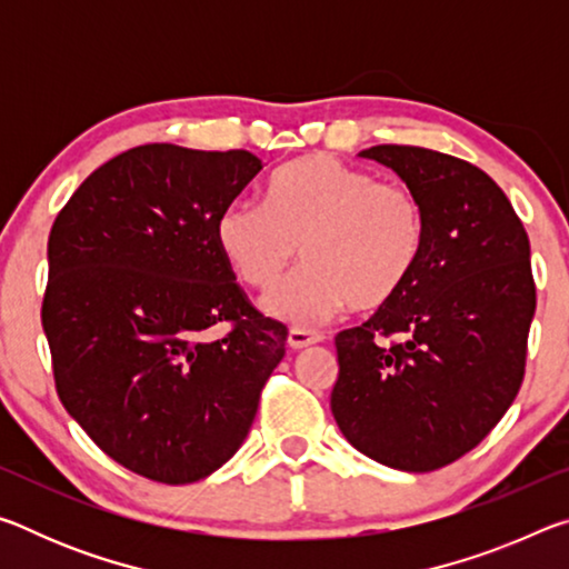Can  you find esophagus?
<instances>
[{
    "label": "esophagus",
    "instance_id": "1",
    "mask_svg": "<svg viewBox=\"0 0 569 569\" xmlns=\"http://www.w3.org/2000/svg\"><path fill=\"white\" fill-rule=\"evenodd\" d=\"M321 341V333H316V331H311V329H291L288 331V346H291V349H306V346H313V343H319Z\"/></svg>",
    "mask_w": 569,
    "mask_h": 569
}]
</instances>
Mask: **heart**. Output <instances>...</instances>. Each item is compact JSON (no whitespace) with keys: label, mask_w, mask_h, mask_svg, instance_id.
Instances as JSON below:
<instances>
[{"label":"heart","mask_w":569,"mask_h":569,"mask_svg":"<svg viewBox=\"0 0 569 569\" xmlns=\"http://www.w3.org/2000/svg\"><path fill=\"white\" fill-rule=\"evenodd\" d=\"M216 243L246 286L271 291L298 256L308 266L263 301L276 319L311 326L341 308L373 311L411 281L427 243L417 192L331 156L278 168L268 200L240 198L216 220Z\"/></svg>","instance_id":"heart-1"}]
</instances>
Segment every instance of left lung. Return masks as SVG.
Returning a JSON list of instances; mask_svg holds the SVG:
<instances>
[{"mask_svg": "<svg viewBox=\"0 0 569 569\" xmlns=\"http://www.w3.org/2000/svg\"><path fill=\"white\" fill-rule=\"evenodd\" d=\"M417 192L427 243L403 291L336 336L333 419L366 457L435 471L475 449L525 379L537 291L529 238L502 188L445 152H359Z\"/></svg>", "mask_w": 569, "mask_h": 569, "instance_id": "left-lung-1", "label": "left lung"}]
</instances>
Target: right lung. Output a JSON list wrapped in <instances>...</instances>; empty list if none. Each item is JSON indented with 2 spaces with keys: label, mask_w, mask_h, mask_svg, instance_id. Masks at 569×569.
Returning <instances> with one entry per match:
<instances>
[{
  "label": "right lung",
  "mask_w": 569,
  "mask_h": 569,
  "mask_svg": "<svg viewBox=\"0 0 569 569\" xmlns=\"http://www.w3.org/2000/svg\"><path fill=\"white\" fill-rule=\"evenodd\" d=\"M261 168L248 150L152 142L100 166L54 218L42 329L57 397L134 475H213L283 359L286 326L248 301L216 243L218 213Z\"/></svg>",
  "instance_id": "add662e5"
}]
</instances>
